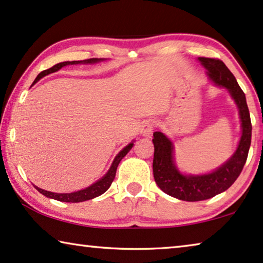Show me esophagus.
<instances>
[{
    "label": "esophagus",
    "mask_w": 263,
    "mask_h": 263,
    "mask_svg": "<svg viewBox=\"0 0 263 263\" xmlns=\"http://www.w3.org/2000/svg\"><path fill=\"white\" fill-rule=\"evenodd\" d=\"M154 122L152 120H144L140 125V134L142 136H149L153 132Z\"/></svg>",
    "instance_id": "esophagus-1"
}]
</instances>
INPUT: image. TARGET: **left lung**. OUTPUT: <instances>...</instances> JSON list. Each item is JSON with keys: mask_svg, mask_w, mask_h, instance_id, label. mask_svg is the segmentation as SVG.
<instances>
[{"mask_svg": "<svg viewBox=\"0 0 263 263\" xmlns=\"http://www.w3.org/2000/svg\"><path fill=\"white\" fill-rule=\"evenodd\" d=\"M197 60L206 70L209 81L216 86L226 89L237 106L241 138L234 153L222 165L211 172L192 174L182 172L177 166L173 141L161 130L154 133L153 174L155 182L166 195L186 201L209 199L229 189L242 172L252 142V122L246 95L234 74L218 59L199 57Z\"/></svg>", "mask_w": 263, "mask_h": 263, "instance_id": "obj_1", "label": "left lung"}]
</instances>
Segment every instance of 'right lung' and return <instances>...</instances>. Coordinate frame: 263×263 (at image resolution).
<instances>
[{
  "label": "right lung",
  "mask_w": 263,
  "mask_h": 263,
  "mask_svg": "<svg viewBox=\"0 0 263 263\" xmlns=\"http://www.w3.org/2000/svg\"><path fill=\"white\" fill-rule=\"evenodd\" d=\"M105 60L106 59H102V58H100V59L92 58V59H86V60H74V62L59 63L53 67L48 68V70H45V71L41 72V73L37 74L35 81L33 82V85L35 84V83L39 82L41 78H44L45 76L54 73V72L59 71L60 68L64 67V66H67V65H95V64L105 62ZM134 142H135V140H133L130 143H128L127 146L122 148V149L119 152V154H117L116 157L114 158L111 165H110L109 170H108V172H106L103 177L98 179L97 181H95L93 184H91L90 186H87V187H85V189L79 190V191L70 192V193H55V192L46 191V190L37 187V186H35V189L41 193V195L46 196L47 198H51V199L64 201V203H81V201L93 199V198L103 195L106 190L110 187V185H111L114 179H115L117 166H119L121 160H122L125 157V155L128 154V152L132 149L133 146H134Z\"/></svg>",
  "instance_id": "1"
}]
</instances>
